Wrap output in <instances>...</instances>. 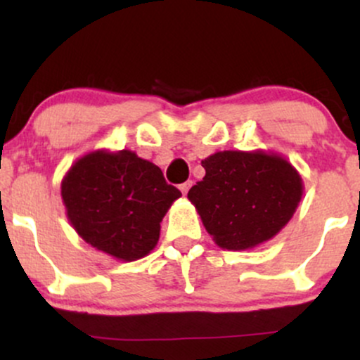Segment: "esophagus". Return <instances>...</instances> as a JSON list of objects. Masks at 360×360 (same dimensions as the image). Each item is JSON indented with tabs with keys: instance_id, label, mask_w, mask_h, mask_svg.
Masks as SVG:
<instances>
[{
	"instance_id": "esophagus-1",
	"label": "esophagus",
	"mask_w": 360,
	"mask_h": 360,
	"mask_svg": "<svg viewBox=\"0 0 360 360\" xmlns=\"http://www.w3.org/2000/svg\"><path fill=\"white\" fill-rule=\"evenodd\" d=\"M191 181H186V183H183V184H181L179 186V189H181V193H183V194H186V193H188L189 191V188H191Z\"/></svg>"
}]
</instances>
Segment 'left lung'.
<instances>
[{
  "label": "left lung",
  "instance_id": "left-lung-1",
  "mask_svg": "<svg viewBox=\"0 0 360 360\" xmlns=\"http://www.w3.org/2000/svg\"><path fill=\"white\" fill-rule=\"evenodd\" d=\"M206 174L188 200L220 249L249 250L276 237L303 196V179L283 155L223 150L201 160Z\"/></svg>",
  "mask_w": 360,
  "mask_h": 360
}]
</instances>
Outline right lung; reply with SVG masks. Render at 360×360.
Masks as SVG:
<instances>
[{
	"label": "right lung",
	"instance_id": "obj_1",
	"mask_svg": "<svg viewBox=\"0 0 360 360\" xmlns=\"http://www.w3.org/2000/svg\"><path fill=\"white\" fill-rule=\"evenodd\" d=\"M60 196L68 220L82 240L131 262L154 250L160 221L181 191L166 183L155 164L135 152L101 148L69 167Z\"/></svg>",
	"mask_w": 360,
	"mask_h": 360
}]
</instances>
